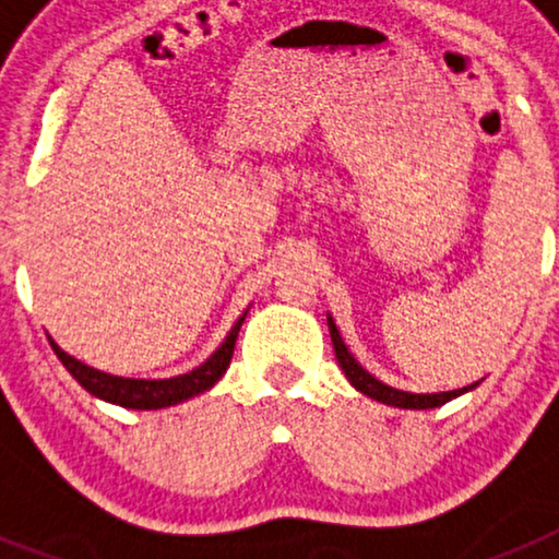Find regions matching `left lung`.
Masks as SVG:
<instances>
[{
	"label": "left lung",
	"mask_w": 559,
	"mask_h": 559,
	"mask_svg": "<svg viewBox=\"0 0 559 559\" xmlns=\"http://www.w3.org/2000/svg\"><path fill=\"white\" fill-rule=\"evenodd\" d=\"M328 328H330V338H333V349H335V358H338V367L344 369L347 380L358 389L360 394H367V397L378 400V403H386V406H394V408H417L419 412V408L445 406L448 400L459 397V394L464 392H473V389L478 386V383H471V386L453 389V392H433V394H414V392H403V389L386 386L383 380L369 374L367 369L360 367L358 360H355V355L347 349V344H344V338H341L338 328H335L333 316L330 313H328Z\"/></svg>",
	"instance_id": "1"
}]
</instances>
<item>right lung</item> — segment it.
I'll return each instance as SVG.
<instances>
[{
	"instance_id": "add662e5",
	"label": "right lung",
	"mask_w": 559,
	"mask_h": 559,
	"mask_svg": "<svg viewBox=\"0 0 559 559\" xmlns=\"http://www.w3.org/2000/svg\"><path fill=\"white\" fill-rule=\"evenodd\" d=\"M246 313L237 319L235 328L229 330L221 347L210 355V358L195 367L187 374H176V378H159V380H145V378H120V374H108L100 372V369L88 367L83 360L72 358L69 353H63L56 341L49 338V347L58 355L67 372L86 389L88 394L106 400V403H114V406L122 408H136V412H156V408L176 406V403H185V400L195 397V394H204L206 389H212L224 378V372L229 369L231 353H235V341L237 333H240V324L246 322Z\"/></svg>"
}]
</instances>
